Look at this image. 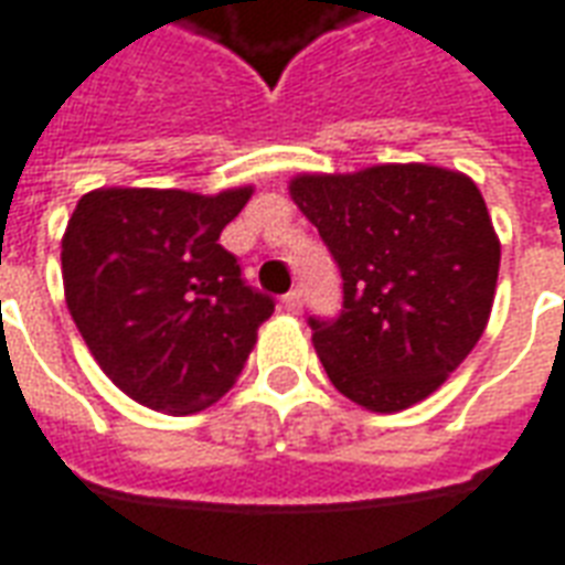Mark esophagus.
I'll list each match as a JSON object with an SVG mask.
<instances>
[{"mask_svg":"<svg viewBox=\"0 0 565 565\" xmlns=\"http://www.w3.org/2000/svg\"><path fill=\"white\" fill-rule=\"evenodd\" d=\"M281 308L290 315H299L302 311V290H290L287 296H281Z\"/></svg>","mask_w":565,"mask_h":565,"instance_id":"esophagus-1","label":"esophagus"}]
</instances>
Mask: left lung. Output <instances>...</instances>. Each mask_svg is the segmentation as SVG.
Wrapping results in <instances>:
<instances>
[{
	"mask_svg": "<svg viewBox=\"0 0 565 565\" xmlns=\"http://www.w3.org/2000/svg\"><path fill=\"white\" fill-rule=\"evenodd\" d=\"M290 196L342 271V315L311 318L332 387L369 412L438 391L481 339L499 238L472 178L426 162L296 174Z\"/></svg>",
	"mask_w": 565,
	"mask_h": 565,
	"instance_id": "8db88e82",
	"label": "left lung"
}]
</instances>
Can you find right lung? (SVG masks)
<instances>
[{
    "instance_id": "right-lung-1",
    "label": "right lung",
    "mask_w": 565,
    "mask_h": 565,
    "mask_svg": "<svg viewBox=\"0 0 565 565\" xmlns=\"http://www.w3.org/2000/svg\"><path fill=\"white\" fill-rule=\"evenodd\" d=\"M250 193L103 186L78 199L60 254L68 315L129 399L193 415L242 375L275 311L221 245Z\"/></svg>"
}]
</instances>
